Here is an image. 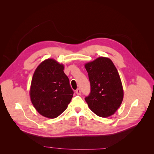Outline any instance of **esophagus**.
Listing matches in <instances>:
<instances>
[{
    "label": "esophagus",
    "instance_id": "esophagus-1",
    "mask_svg": "<svg viewBox=\"0 0 154 154\" xmlns=\"http://www.w3.org/2000/svg\"><path fill=\"white\" fill-rule=\"evenodd\" d=\"M76 93L78 94V95H80L81 94V91H80V88H77L76 91Z\"/></svg>",
    "mask_w": 154,
    "mask_h": 154
}]
</instances>
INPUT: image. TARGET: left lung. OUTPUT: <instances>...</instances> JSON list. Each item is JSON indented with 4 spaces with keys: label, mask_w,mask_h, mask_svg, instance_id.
<instances>
[{
    "label": "left lung",
    "mask_w": 154,
    "mask_h": 154,
    "mask_svg": "<svg viewBox=\"0 0 154 154\" xmlns=\"http://www.w3.org/2000/svg\"><path fill=\"white\" fill-rule=\"evenodd\" d=\"M91 83V92L85 97L90 109L106 118L118 109L123 99L122 81L111 60L100 57L85 65Z\"/></svg>",
    "instance_id": "left-lung-1"
}]
</instances>
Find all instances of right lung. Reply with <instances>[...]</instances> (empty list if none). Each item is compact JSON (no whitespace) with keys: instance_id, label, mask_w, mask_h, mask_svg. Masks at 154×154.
I'll return each mask as SVG.
<instances>
[{"instance_id":"right-lung-1","label":"right lung","mask_w":154,"mask_h":154,"mask_svg":"<svg viewBox=\"0 0 154 154\" xmlns=\"http://www.w3.org/2000/svg\"><path fill=\"white\" fill-rule=\"evenodd\" d=\"M64 67L53 59H47L37 67L32 76L30 97L39 114L55 118L66 110L74 92L63 72Z\"/></svg>"}]
</instances>
